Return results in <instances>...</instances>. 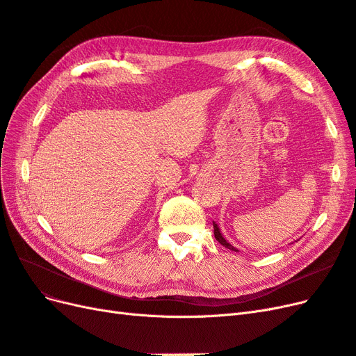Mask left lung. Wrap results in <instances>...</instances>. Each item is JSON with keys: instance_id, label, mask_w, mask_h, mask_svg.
Returning <instances> with one entry per match:
<instances>
[{"instance_id": "obj_1", "label": "left lung", "mask_w": 356, "mask_h": 356, "mask_svg": "<svg viewBox=\"0 0 356 356\" xmlns=\"http://www.w3.org/2000/svg\"><path fill=\"white\" fill-rule=\"evenodd\" d=\"M213 224V234H215V239H217L222 246H225L227 248V250H232V251H234V252H238V248H234L233 245H230L227 241H225V238L224 236L221 234V230H220V227H218V224L217 222H212Z\"/></svg>"}]
</instances>
